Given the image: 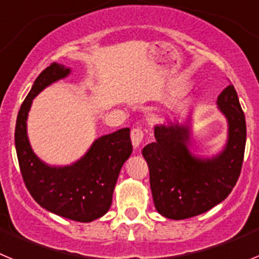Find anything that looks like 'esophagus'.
I'll return each mask as SVG.
<instances>
[{"label":"esophagus","instance_id":"1","mask_svg":"<svg viewBox=\"0 0 259 259\" xmlns=\"http://www.w3.org/2000/svg\"><path fill=\"white\" fill-rule=\"evenodd\" d=\"M143 139H144L143 130H140V128H134V130L131 131V141L135 149L140 148L141 143H143Z\"/></svg>","mask_w":259,"mask_h":259}]
</instances>
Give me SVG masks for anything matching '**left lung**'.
Here are the masks:
<instances>
[{
	"label": "left lung",
	"mask_w": 259,
	"mask_h": 259,
	"mask_svg": "<svg viewBox=\"0 0 259 259\" xmlns=\"http://www.w3.org/2000/svg\"><path fill=\"white\" fill-rule=\"evenodd\" d=\"M227 120V140L211 157L191 150L192 115L184 122L154 125V143L143 149L150 174V189L157 211L180 221L212 209L228 197L241 171L246 143L245 115L232 84L217 100Z\"/></svg>",
	"instance_id": "8db88e82"
}]
</instances>
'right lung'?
Returning a JSON list of instances; mask_svg holds the SVG:
<instances>
[{
    "mask_svg": "<svg viewBox=\"0 0 259 259\" xmlns=\"http://www.w3.org/2000/svg\"><path fill=\"white\" fill-rule=\"evenodd\" d=\"M71 74V68L52 63L35 80L20 106L15 125V149L20 172L33 200L48 211L71 221L88 222L109 211L120 168L132 153L130 128L98 137L85 154L65 166L48 164L36 155L27 134L33 98L47 87Z\"/></svg>",
    "mask_w": 259,
    "mask_h": 259,
    "instance_id": "add662e5",
    "label": "right lung"
}]
</instances>
